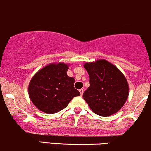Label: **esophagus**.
Here are the masks:
<instances>
[{
    "instance_id": "34e87169",
    "label": "esophagus",
    "mask_w": 151,
    "mask_h": 151,
    "mask_svg": "<svg viewBox=\"0 0 151 151\" xmlns=\"http://www.w3.org/2000/svg\"><path fill=\"white\" fill-rule=\"evenodd\" d=\"M79 91H80V95L83 96V93H84V90H83V89H80V90H79Z\"/></svg>"
}]
</instances>
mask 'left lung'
Here are the masks:
<instances>
[{"mask_svg": "<svg viewBox=\"0 0 151 151\" xmlns=\"http://www.w3.org/2000/svg\"><path fill=\"white\" fill-rule=\"evenodd\" d=\"M84 67L89 74L90 86L83 97L91 110L103 117L118 112L129 93V84L123 73L104 59L87 62Z\"/></svg>", "mask_w": 151, "mask_h": 151, "instance_id": "8db88e82", "label": "left lung"}]
</instances>
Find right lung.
<instances>
[{"mask_svg": "<svg viewBox=\"0 0 151 151\" xmlns=\"http://www.w3.org/2000/svg\"><path fill=\"white\" fill-rule=\"evenodd\" d=\"M68 63H52L39 70L28 85L30 100L47 114L60 112L74 97L80 96L74 87V79L67 75Z\"/></svg>", "mask_w": 151, "mask_h": 151, "instance_id": "add662e5", "label": "right lung"}]
</instances>
